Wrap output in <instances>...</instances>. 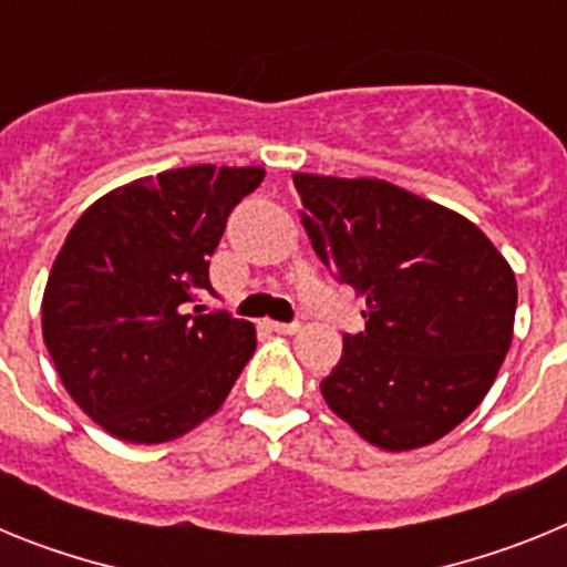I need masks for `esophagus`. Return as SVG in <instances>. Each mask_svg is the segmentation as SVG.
<instances>
[{
  "mask_svg": "<svg viewBox=\"0 0 567 567\" xmlns=\"http://www.w3.org/2000/svg\"><path fill=\"white\" fill-rule=\"evenodd\" d=\"M269 327H272L278 334H295L300 329L298 323H295V320H292V323H284V320H272Z\"/></svg>",
  "mask_w": 567,
  "mask_h": 567,
  "instance_id": "obj_1",
  "label": "esophagus"
}]
</instances>
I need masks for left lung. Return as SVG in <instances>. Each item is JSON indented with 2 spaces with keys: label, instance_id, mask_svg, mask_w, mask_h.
Returning <instances> with one entry per match:
<instances>
[{
  "label": "left lung",
  "instance_id": "8db88e82",
  "mask_svg": "<svg viewBox=\"0 0 567 567\" xmlns=\"http://www.w3.org/2000/svg\"><path fill=\"white\" fill-rule=\"evenodd\" d=\"M318 258L365 295V329L320 392L385 452L429 445L488 394L508 354L517 278L468 218L380 178L295 175Z\"/></svg>",
  "mask_w": 567,
  "mask_h": 567
}]
</instances>
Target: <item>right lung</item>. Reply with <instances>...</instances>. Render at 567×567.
<instances>
[{
  "instance_id": "right-lung-1",
  "label": "right lung",
  "mask_w": 567,
  "mask_h": 567,
  "mask_svg": "<svg viewBox=\"0 0 567 567\" xmlns=\"http://www.w3.org/2000/svg\"><path fill=\"white\" fill-rule=\"evenodd\" d=\"M260 167L167 169L99 198L73 224L42 300V334L70 398L127 443H167L218 412L255 327L189 303L209 284L227 218Z\"/></svg>"
}]
</instances>
